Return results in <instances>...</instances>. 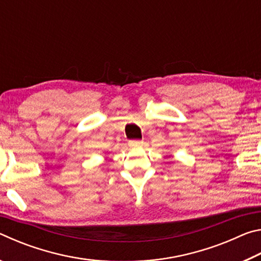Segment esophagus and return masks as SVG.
I'll return each instance as SVG.
<instances>
[{
  "instance_id": "34e87169",
  "label": "esophagus",
  "mask_w": 261,
  "mask_h": 261,
  "mask_svg": "<svg viewBox=\"0 0 261 261\" xmlns=\"http://www.w3.org/2000/svg\"><path fill=\"white\" fill-rule=\"evenodd\" d=\"M143 144H144L143 140H130L129 146L131 148H139V147L143 146Z\"/></svg>"
}]
</instances>
